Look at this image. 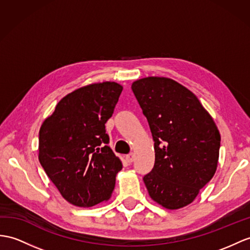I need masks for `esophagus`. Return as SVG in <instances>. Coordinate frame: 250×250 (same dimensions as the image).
<instances>
[{
  "label": "esophagus",
  "mask_w": 250,
  "mask_h": 250,
  "mask_svg": "<svg viewBox=\"0 0 250 250\" xmlns=\"http://www.w3.org/2000/svg\"><path fill=\"white\" fill-rule=\"evenodd\" d=\"M125 158H126V161H127V162L131 163L133 160H135V155H133V154H129V155H127Z\"/></svg>",
  "instance_id": "34e87169"
}]
</instances>
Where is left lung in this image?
<instances>
[{
    "label": "left lung",
    "mask_w": 250,
    "mask_h": 250,
    "mask_svg": "<svg viewBox=\"0 0 250 250\" xmlns=\"http://www.w3.org/2000/svg\"><path fill=\"white\" fill-rule=\"evenodd\" d=\"M155 141V166L143 177L150 198L164 208L190 205L215 174L221 135L196 95L167 77L131 84Z\"/></svg>",
    "instance_id": "1"
}]
</instances>
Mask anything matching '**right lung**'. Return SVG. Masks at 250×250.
<instances>
[{"mask_svg": "<svg viewBox=\"0 0 250 250\" xmlns=\"http://www.w3.org/2000/svg\"><path fill=\"white\" fill-rule=\"evenodd\" d=\"M123 87L91 83L62 97L39 130V161L66 202L89 208L111 197L122 162L105 124Z\"/></svg>", "mask_w": 250, "mask_h": 250, "instance_id": "1", "label": "right lung"}]
</instances>
